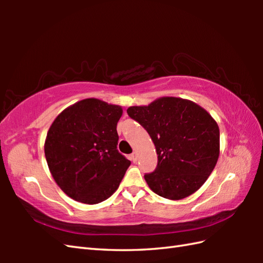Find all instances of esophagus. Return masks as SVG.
<instances>
[{"label": "esophagus", "mask_w": 263, "mask_h": 263, "mask_svg": "<svg viewBox=\"0 0 263 263\" xmlns=\"http://www.w3.org/2000/svg\"><path fill=\"white\" fill-rule=\"evenodd\" d=\"M130 158H131V160L133 161V163H137V160H138V158H137V154H136V153H133V154H131V156H130Z\"/></svg>", "instance_id": "obj_1"}]
</instances>
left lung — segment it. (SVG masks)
<instances>
[{
	"instance_id": "1",
	"label": "left lung",
	"mask_w": 263,
	"mask_h": 263,
	"mask_svg": "<svg viewBox=\"0 0 263 263\" xmlns=\"http://www.w3.org/2000/svg\"><path fill=\"white\" fill-rule=\"evenodd\" d=\"M126 111L144 127L156 147L157 167L144 174L156 194L181 200L202 186L219 157V128L208 111L176 97L132 106Z\"/></svg>"
}]
</instances>
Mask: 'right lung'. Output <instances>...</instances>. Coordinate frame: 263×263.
I'll use <instances>...</instances> for the list:
<instances>
[{"instance_id":"obj_1","label":"right lung","mask_w":263,"mask_h":263,"mask_svg":"<svg viewBox=\"0 0 263 263\" xmlns=\"http://www.w3.org/2000/svg\"><path fill=\"white\" fill-rule=\"evenodd\" d=\"M122 108L88 98L70 106L49 127L45 157L55 182L70 198L96 204L113 194L131 161L117 150Z\"/></svg>"}]
</instances>
